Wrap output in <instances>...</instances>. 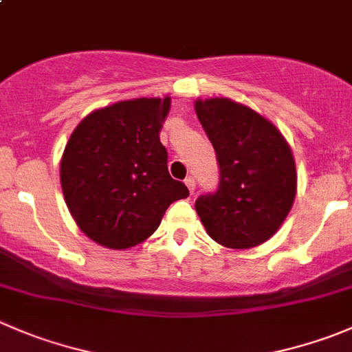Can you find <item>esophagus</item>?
<instances>
[{"label":"esophagus","instance_id":"obj_1","mask_svg":"<svg viewBox=\"0 0 352 352\" xmlns=\"http://www.w3.org/2000/svg\"><path fill=\"white\" fill-rule=\"evenodd\" d=\"M184 182H186V186H187V189H189V192L192 194L194 192V187H196V182H194L192 177H187V179L184 180Z\"/></svg>","mask_w":352,"mask_h":352}]
</instances>
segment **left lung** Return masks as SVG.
Wrapping results in <instances>:
<instances>
[{
    "label": "left lung",
    "instance_id": "left-lung-1",
    "mask_svg": "<svg viewBox=\"0 0 352 352\" xmlns=\"http://www.w3.org/2000/svg\"><path fill=\"white\" fill-rule=\"evenodd\" d=\"M213 144L220 186L196 199L208 235L232 249L267 242L291 211L298 173L291 146L268 118L228 98L194 103Z\"/></svg>",
    "mask_w": 352,
    "mask_h": 352
}]
</instances>
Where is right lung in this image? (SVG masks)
Segmentation results:
<instances>
[{
    "mask_svg": "<svg viewBox=\"0 0 352 352\" xmlns=\"http://www.w3.org/2000/svg\"><path fill=\"white\" fill-rule=\"evenodd\" d=\"M165 98L118 101L75 127L60 162L65 203L77 227L108 249H129L160 227L166 208L189 189L173 180L160 131Z\"/></svg>",
    "mask_w": 352,
    "mask_h": 352,
    "instance_id": "add662e5",
    "label": "right lung"
}]
</instances>
